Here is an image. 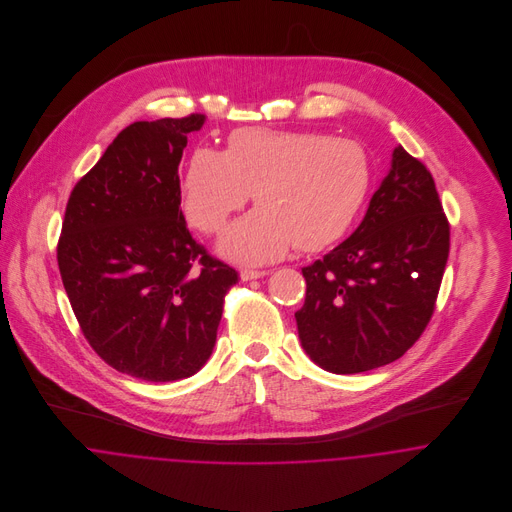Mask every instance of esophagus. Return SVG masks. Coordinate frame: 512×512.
<instances>
[{
	"label": "esophagus",
	"mask_w": 512,
	"mask_h": 512,
	"mask_svg": "<svg viewBox=\"0 0 512 512\" xmlns=\"http://www.w3.org/2000/svg\"><path fill=\"white\" fill-rule=\"evenodd\" d=\"M270 272L268 270H250V268H244L242 272H240V278L244 280V282H248V280H258V278H264V276H268Z\"/></svg>",
	"instance_id": "34e87169"
}]
</instances>
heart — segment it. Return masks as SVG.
Listing matches in <instances>:
<instances>
[{"mask_svg":"<svg viewBox=\"0 0 512 512\" xmlns=\"http://www.w3.org/2000/svg\"><path fill=\"white\" fill-rule=\"evenodd\" d=\"M365 146L321 132L234 130L226 149L199 147L183 177V213L205 234H220L254 193L260 205L234 222L220 252L242 264L319 252L345 238L372 189Z\"/></svg>","mask_w":512,"mask_h":512,"instance_id":"heart-1","label":"heart"}]
</instances>
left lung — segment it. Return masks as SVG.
I'll list each match as a JSON object with an SVG mask.
<instances>
[{"instance_id": "8db88e82", "label": "left lung", "mask_w": 512, "mask_h": 512, "mask_svg": "<svg viewBox=\"0 0 512 512\" xmlns=\"http://www.w3.org/2000/svg\"><path fill=\"white\" fill-rule=\"evenodd\" d=\"M449 256V222L428 167L402 146L359 228L301 268L295 313L305 353L355 374L400 359L426 331Z\"/></svg>"}]
</instances>
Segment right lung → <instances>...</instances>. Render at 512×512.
<instances>
[{
  "mask_svg": "<svg viewBox=\"0 0 512 512\" xmlns=\"http://www.w3.org/2000/svg\"><path fill=\"white\" fill-rule=\"evenodd\" d=\"M203 114L134 122L74 185L57 262L76 321L106 365L149 382L195 374L213 353L238 272L181 213L179 161Z\"/></svg>",
  "mask_w": 512,
  "mask_h": 512,
  "instance_id": "right-lung-1",
  "label": "right lung"
}]
</instances>
